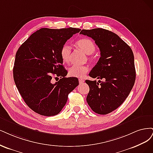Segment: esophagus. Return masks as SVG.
Listing matches in <instances>:
<instances>
[{
	"mask_svg": "<svg viewBox=\"0 0 153 153\" xmlns=\"http://www.w3.org/2000/svg\"><path fill=\"white\" fill-rule=\"evenodd\" d=\"M84 82H85V80H84L83 79H79V82L80 84H82Z\"/></svg>",
	"mask_w": 153,
	"mask_h": 153,
	"instance_id": "esophagus-1",
	"label": "esophagus"
}]
</instances>
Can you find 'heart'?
Here are the masks:
<instances>
[{"mask_svg":"<svg viewBox=\"0 0 153 153\" xmlns=\"http://www.w3.org/2000/svg\"><path fill=\"white\" fill-rule=\"evenodd\" d=\"M76 46L86 55H90L95 52L96 46L95 43L90 39L83 38L76 42ZM72 48L68 44H64L62 47L60 55L62 61L68 63L70 62ZM89 71V68L86 65H73L68 68V75L71 77L82 78Z\"/></svg>","mask_w":153,"mask_h":153,"instance_id":"1","label":"heart"}]
</instances>
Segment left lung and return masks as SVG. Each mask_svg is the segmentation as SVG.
<instances>
[{"label":"left lung","mask_w":153,"mask_h":153,"mask_svg":"<svg viewBox=\"0 0 153 153\" xmlns=\"http://www.w3.org/2000/svg\"><path fill=\"white\" fill-rule=\"evenodd\" d=\"M80 34L91 37L100 51L99 60L89 76L103 81H85L90 87L86 101L97 114H109L124 102L134 85V53L117 34L105 29H83Z\"/></svg>","instance_id":"obj_1"}]
</instances>
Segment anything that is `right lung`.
Listing matches in <instances>:
<instances>
[{
    "label": "right lung",
    "mask_w": 153,
    "mask_h": 153,
    "mask_svg": "<svg viewBox=\"0 0 153 153\" xmlns=\"http://www.w3.org/2000/svg\"><path fill=\"white\" fill-rule=\"evenodd\" d=\"M81 29L42 28L32 33L18 50L13 78L23 100L30 109L45 116L58 114L68 95L79 85L77 77H66L62 47ZM53 76L61 78L55 83Z\"/></svg>",
    "instance_id": "obj_1"
}]
</instances>
